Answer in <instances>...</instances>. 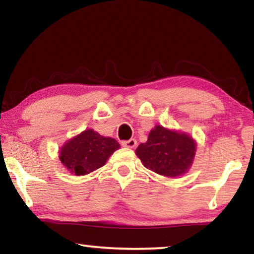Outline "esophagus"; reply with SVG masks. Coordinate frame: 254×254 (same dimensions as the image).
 Returning <instances> with one entry per match:
<instances>
[{
    "label": "esophagus",
    "mask_w": 254,
    "mask_h": 254,
    "mask_svg": "<svg viewBox=\"0 0 254 254\" xmlns=\"http://www.w3.org/2000/svg\"><path fill=\"white\" fill-rule=\"evenodd\" d=\"M122 145H123V147H126V148L133 149V148L136 147V140L135 139H130L127 141H123Z\"/></svg>",
    "instance_id": "1"
}]
</instances>
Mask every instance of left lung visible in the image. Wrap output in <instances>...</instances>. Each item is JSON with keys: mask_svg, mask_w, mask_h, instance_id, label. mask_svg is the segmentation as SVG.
<instances>
[{"mask_svg": "<svg viewBox=\"0 0 254 254\" xmlns=\"http://www.w3.org/2000/svg\"><path fill=\"white\" fill-rule=\"evenodd\" d=\"M196 141L187 133L156 126L135 154L145 168L165 177H178L190 169L196 154Z\"/></svg>", "mask_w": 254, "mask_h": 254, "instance_id": "1", "label": "left lung"}]
</instances>
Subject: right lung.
Wrapping results in <instances>:
<instances>
[{
	"instance_id": "right-lung-1",
	"label": "right lung",
	"mask_w": 254,
	"mask_h": 254,
	"mask_svg": "<svg viewBox=\"0 0 254 254\" xmlns=\"http://www.w3.org/2000/svg\"><path fill=\"white\" fill-rule=\"evenodd\" d=\"M118 149L120 144L113 137L87 128L66 141L59 150V159L70 174L85 176L104 166Z\"/></svg>"
}]
</instances>
